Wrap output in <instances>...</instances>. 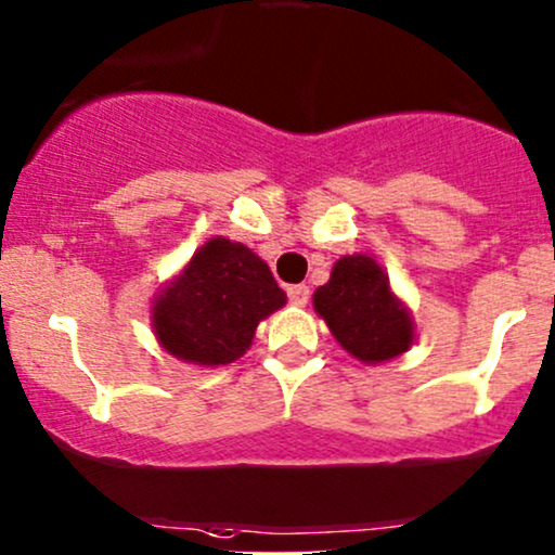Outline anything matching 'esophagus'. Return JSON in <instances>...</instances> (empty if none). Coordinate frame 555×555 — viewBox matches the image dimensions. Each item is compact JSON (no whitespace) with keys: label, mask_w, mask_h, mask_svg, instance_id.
<instances>
[{"label":"esophagus","mask_w":555,"mask_h":555,"mask_svg":"<svg viewBox=\"0 0 555 555\" xmlns=\"http://www.w3.org/2000/svg\"><path fill=\"white\" fill-rule=\"evenodd\" d=\"M287 295L295 306H306L308 297H310V289L306 287V284H292V287L287 289Z\"/></svg>","instance_id":"34e87169"}]
</instances>
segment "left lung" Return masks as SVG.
Masks as SVG:
<instances>
[{
    "mask_svg": "<svg viewBox=\"0 0 555 555\" xmlns=\"http://www.w3.org/2000/svg\"><path fill=\"white\" fill-rule=\"evenodd\" d=\"M313 306L337 343L366 363H382L413 343L408 310L389 292V279L369 255H345L332 279L315 289Z\"/></svg>",
    "mask_w": 555,
    "mask_h": 555,
    "instance_id": "1",
    "label": "left lung"
}]
</instances>
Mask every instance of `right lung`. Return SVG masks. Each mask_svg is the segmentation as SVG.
<instances>
[{"instance_id": "1", "label": "right lung", "mask_w": 555, "mask_h": 555, "mask_svg": "<svg viewBox=\"0 0 555 555\" xmlns=\"http://www.w3.org/2000/svg\"><path fill=\"white\" fill-rule=\"evenodd\" d=\"M284 302L287 295L253 249L216 236L160 292L152 319L170 356L197 366H223L247 350L258 321Z\"/></svg>"}]
</instances>
